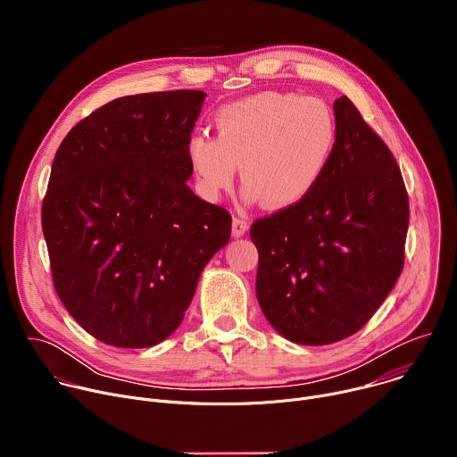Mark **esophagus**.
<instances>
[{"mask_svg": "<svg viewBox=\"0 0 457 457\" xmlns=\"http://www.w3.org/2000/svg\"><path fill=\"white\" fill-rule=\"evenodd\" d=\"M245 231H247V222H245L244 219H240V217H235V219H233V224H231V233H233V237H235V238L244 237Z\"/></svg>", "mask_w": 457, "mask_h": 457, "instance_id": "obj_1", "label": "esophagus"}]
</instances>
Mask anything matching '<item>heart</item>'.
Listing matches in <instances>:
<instances>
[{
	"instance_id": "b5f03b06",
	"label": "heart",
	"mask_w": 457,
	"mask_h": 457,
	"mask_svg": "<svg viewBox=\"0 0 457 457\" xmlns=\"http://www.w3.org/2000/svg\"><path fill=\"white\" fill-rule=\"evenodd\" d=\"M215 137L195 132L187 161L206 201L231 187L238 164L245 197L271 210L298 206L328 173L338 141L331 106L318 97L264 90L222 104Z\"/></svg>"
}]
</instances>
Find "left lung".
<instances>
[{
    "mask_svg": "<svg viewBox=\"0 0 457 457\" xmlns=\"http://www.w3.org/2000/svg\"><path fill=\"white\" fill-rule=\"evenodd\" d=\"M331 166L298 206L251 226L256 298L289 342L328 345L370 320L403 270L409 197L395 155L342 96Z\"/></svg>",
    "mask_w": 457,
    "mask_h": 457,
    "instance_id": "8db88e82",
    "label": "left lung"
}]
</instances>
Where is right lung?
<instances>
[{
	"instance_id": "right-lung-1",
	"label": "right lung",
	"mask_w": 457,
	"mask_h": 457,
	"mask_svg": "<svg viewBox=\"0 0 457 457\" xmlns=\"http://www.w3.org/2000/svg\"><path fill=\"white\" fill-rule=\"evenodd\" d=\"M204 92L110 101L52 162L41 222L55 293L103 344L152 347L180 325L231 215L195 195L186 146Z\"/></svg>"
}]
</instances>
